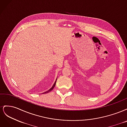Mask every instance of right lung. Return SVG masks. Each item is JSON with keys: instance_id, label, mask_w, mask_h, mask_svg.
<instances>
[{"instance_id": "right-lung-1", "label": "right lung", "mask_w": 127, "mask_h": 127, "mask_svg": "<svg viewBox=\"0 0 127 127\" xmlns=\"http://www.w3.org/2000/svg\"><path fill=\"white\" fill-rule=\"evenodd\" d=\"M56 82H57V81H56V82H55V84H53V85L52 86V87H51V88H50V90H49V91H47V92H45V93H43V94H44V93H49V92H50V91H52V90L53 89V88H54V87H55V85H56Z\"/></svg>"}]
</instances>
